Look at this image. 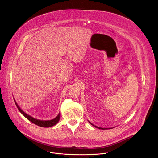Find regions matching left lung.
<instances>
[{
    "instance_id": "left-lung-1",
    "label": "left lung",
    "mask_w": 158,
    "mask_h": 158,
    "mask_svg": "<svg viewBox=\"0 0 158 158\" xmlns=\"http://www.w3.org/2000/svg\"><path fill=\"white\" fill-rule=\"evenodd\" d=\"M89 123L91 124L92 126H94L95 127H96V128H98V129H107V128H102V127H98V126H95V125H94L93 124H92L91 122L90 121H89Z\"/></svg>"
}]
</instances>
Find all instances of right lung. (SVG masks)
I'll return each instance as SVG.
<instances>
[{
    "label": "right lung",
    "instance_id": "add662e5",
    "mask_svg": "<svg viewBox=\"0 0 158 158\" xmlns=\"http://www.w3.org/2000/svg\"><path fill=\"white\" fill-rule=\"evenodd\" d=\"M14 102L15 103V105L17 106V107L18 108L20 112V113L23 115L25 118H26L29 121H30L31 122H32V123L40 126V127H52L54 125H56L59 121L60 118V113L59 112V114L56 116V118H55L51 120H48V121H43V120H39L35 118H34L33 117L29 116V114H26L24 111L22 110L20 107L19 106V105L17 104V103L16 102V101L14 100Z\"/></svg>",
    "mask_w": 158,
    "mask_h": 158
}]
</instances>
